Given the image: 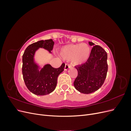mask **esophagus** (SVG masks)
I'll use <instances>...</instances> for the list:
<instances>
[{"label": "esophagus", "mask_w": 131, "mask_h": 131, "mask_svg": "<svg viewBox=\"0 0 131 131\" xmlns=\"http://www.w3.org/2000/svg\"><path fill=\"white\" fill-rule=\"evenodd\" d=\"M71 67H72V66H71V65L69 64H66L65 67H64V70H68L69 68H71Z\"/></svg>", "instance_id": "1"}]
</instances>
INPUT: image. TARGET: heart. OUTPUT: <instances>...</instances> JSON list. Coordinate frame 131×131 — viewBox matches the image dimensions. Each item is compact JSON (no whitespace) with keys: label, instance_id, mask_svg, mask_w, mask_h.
<instances>
[{"label":"heart","instance_id":"b5f03b06","mask_svg":"<svg viewBox=\"0 0 131 131\" xmlns=\"http://www.w3.org/2000/svg\"><path fill=\"white\" fill-rule=\"evenodd\" d=\"M90 48L86 43L70 44L63 47L61 50V56L65 59H72L75 64H81L89 57Z\"/></svg>","mask_w":131,"mask_h":131}]
</instances>
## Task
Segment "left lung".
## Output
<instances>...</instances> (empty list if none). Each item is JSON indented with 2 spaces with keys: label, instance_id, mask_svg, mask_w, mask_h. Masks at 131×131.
I'll return each instance as SVG.
<instances>
[{
  "label": "left lung",
  "instance_id": "8db88e82",
  "mask_svg": "<svg viewBox=\"0 0 131 131\" xmlns=\"http://www.w3.org/2000/svg\"><path fill=\"white\" fill-rule=\"evenodd\" d=\"M93 46L90 56L85 63L75 66L78 76L74 82V86L79 92L90 94L97 91L104 84L108 72L107 53L99 45L89 42Z\"/></svg>",
  "mask_w": 131,
  "mask_h": 131
}]
</instances>
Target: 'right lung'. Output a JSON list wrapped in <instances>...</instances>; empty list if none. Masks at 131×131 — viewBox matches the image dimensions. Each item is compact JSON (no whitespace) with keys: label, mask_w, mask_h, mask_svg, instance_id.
I'll list each match as a JSON object with an SVG mask.
<instances>
[{"label":"right lung","mask_w":131,"mask_h":131,"mask_svg":"<svg viewBox=\"0 0 131 131\" xmlns=\"http://www.w3.org/2000/svg\"><path fill=\"white\" fill-rule=\"evenodd\" d=\"M52 39L40 40L28 46L22 56L23 78L27 89L38 96L49 94L54 90L58 75L64 70L65 64L54 68L50 64H46L40 70L34 61L35 52L39 48H43L51 52L53 49Z\"/></svg>","instance_id":"right-lung-1"}]
</instances>
